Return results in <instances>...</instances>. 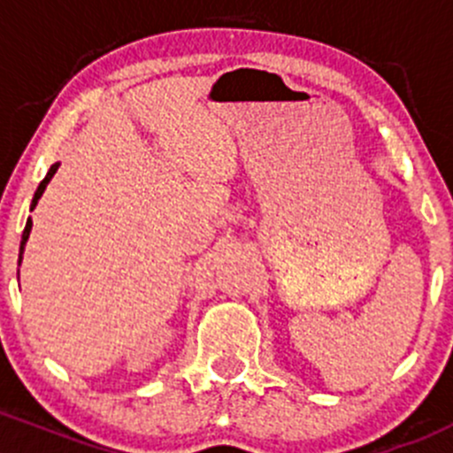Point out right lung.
<instances>
[{"label": "right lung", "mask_w": 453, "mask_h": 453, "mask_svg": "<svg viewBox=\"0 0 453 453\" xmlns=\"http://www.w3.org/2000/svg\"><path fill=\"white\" fill-rule=\"evenodd\" d=\"M58 165H60V163H54V165L50 167L48 174H45V179L39 183V188H36V192H35V198H32L30 211H35V207H36V204H39V198H41V196H43L45 188H48V183H50V180H52V176L56 174V170H58ZM30 231H32V220H30V218H27L26 228H23V235H21V246H19V265H21L23 250H26V242H27V237H30ZM17 274H19V273H17Z\"/></svg>", "instance_id": "right-lung-1"}]
</instances>
